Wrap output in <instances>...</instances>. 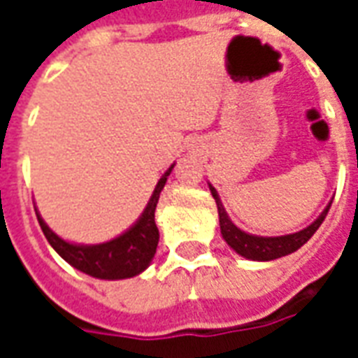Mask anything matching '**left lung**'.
Here are the masks:
<instances>
[{
    "label": "left lung",
    "instance_id": "1",
    "mask_svg": "<svg viewBox=\"0 0 358 358\" xmlns=\"http://www.w3.org/2000/svg\"><path fill=\"white\" fill-rule=\"evenodd\" d=\"M209 189L213 197H215V201H217V209H218V220H220V234H222V238L224 241L230 245V248L241 255L243 259H249V261H274V259H280V257L289 255V253H295L297 249L303 248L305 243H307L310 238H313V234L320 228V224L324 222V218L328 215V210H330V205L334 201V197H331V201L326 205V209L318 215L313 224H308L307 228H303L299 232L295 234H285V236H255V234H248L243 232L241 228L234 224L232 218L228 217V213H226L224 205L220 201V197H218V192L215 189L213 184H209Z\"/></svg>",
    "mask_w": 358,
    "mask_h": 358
}]
</instances>
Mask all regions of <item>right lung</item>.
<instances>
[{"instance_id": "1", "label": "right lung", "mask_w": 358, "mask_h": 358, "mask_svg": "<svg viewBox=\"0 0 358 358\" xmlns=\"http://www.w3.org/2000/svg\"><path fill=\"white\" fill-rule=\"evenodd\" d=\"M172 169H174V164H171L169 171L164 172L161 180L157 182L155 189L149 197L140 218L117 238L103 241V243H95V245L66 241L45 224L42 215L34 207L43 236L48 238L51 248L55 249L66 263L88 276L99 278V280H126V278L138 276L148 268L155 257L157 243H159L155 209L159 203V195L163 192L166 178L171 176Z\"/></svg>"}]
</instances>
